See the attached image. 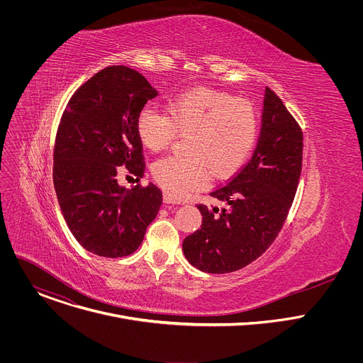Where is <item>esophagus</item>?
<instances>
[{
  "label": "esophagus",
  "mask_w": 363,
  "mask_h": 363,
  "mask_svg": "<svg viewBox=\"0 0 363 363\" xmlns=\"http://www.w3.org/2000/svg\"><path fill=\"white\" fill-rule=\"evenodd\" d=\"M164 202H165V203H179V202H178L169 192H167V191L164 192Z\"/></svg>",
  "instance_id": "obj_1"
}]
</instances>
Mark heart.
I'll use <instances>...</instances> for the list:
<instances>
[{
    "mask_svg": "<svg viewBox=\"0 0 363 363\" xmlns=\"http://www.w3.org/2000/svg\"><path fill=\"white\" fill-rule=\"evenodd\" d=\"M140 143L161 152L185 135V157H167L152 167V177L174 198H181L208 179L237 172L254 147L258 119L252 105L211 89H192L171 97L167 112L146 105L136 119Z\"/></svg>",
    "mask_w": 363,
    "mask_h": 363,
    "instance_id": "b5f03b06",
    "label": "heart"
}]
</instances>
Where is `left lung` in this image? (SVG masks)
Segmentation results:
<instances>
[{"mask_svg":"<svg viewBox=\"0 0 363 363\" xmlns=\"http://www.w3.org/2000/svg\"><path fill=\"white\" fill-rule=\"evenodd\" d=\"M301 155L300 126L266 87L260 138L251 160L210 194L221 206L196 205L202 225L182 242L189 264L224 274L260 257L286 221L298 185Z\"/></svg>","mask_w":363,"mask_h":363,"instance_id":"left-lung-1","label":"left lung"}]
</instances>
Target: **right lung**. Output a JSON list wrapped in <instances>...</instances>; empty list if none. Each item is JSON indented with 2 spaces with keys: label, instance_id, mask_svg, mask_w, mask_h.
I'll return each instance as SVG.
<instances>
[{
  "label": "right lung",
  "instance_id": "right-lung-1",
  "mask_svg": "<svg viewBox=\"0 0 363 363\" xmlns=\"http://www.w3.org/2000/svg\"><path fill=\"white\" fill-rule=\"evenodd\" d=\"M157 96L136 70L111 66L79 87L63 113L55 145V189L69 230L96 255L132 254L160 213L157 185L126 189L118 182L123 168L143 177L136 119Z\"/></svg>",
  "mask_w": 363,
  "mask_h": 363
}]
</instances>
